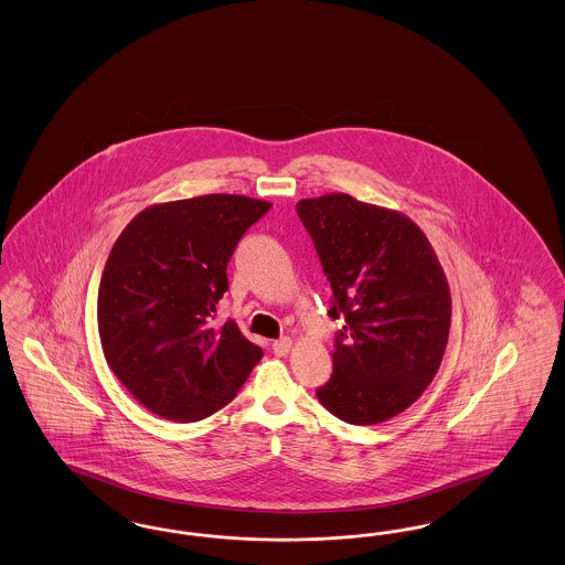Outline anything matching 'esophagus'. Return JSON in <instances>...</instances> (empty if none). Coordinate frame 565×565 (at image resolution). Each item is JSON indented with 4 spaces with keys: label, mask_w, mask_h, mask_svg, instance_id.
Instances as JSON below:
<instances>
[{
    "label": "esophagus",
    "mask_w": 565,
    "mask_h": 565,
    "mask_svg": "<svg viewBox=\"0 0 565 565\" xmlns=\"http://www.w3.org/2000/svg\"><path fill=\"white\" fill-rule=\"evenodd\" d=\"M290 347H292V340L290 339L275 340V342H273V353H275L277 358H284V355H288Z\"/></svg>",
    "instance_id": "obj_1"
}]
</instances>
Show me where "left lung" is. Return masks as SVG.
Wrapping results in <instances>:
<instances>
[{
  "label": "left lung",
  "instance_id": "left-lung-1",
  "mask_svg": "<svg viewBox=\"0 0 565 565\" xmlns=\"http://www.w3.org/2000/svg\"><path fill=\"white\" fill-rule=\"evenodd\" d=\"M296 212L344 319L334 372L317 399L349 425H376L412 406L435 379L450 334L448 279L407 216L347 193L300 200Z\"/></svg>",
  "mask_w": 565,
  "mask_h": 565
}]
</instances>
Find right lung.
Here are the masks:
<instances>
[{"instance_id":"obj_1","label":"right lung","mask_w":565,"mask_h":565,"mask_svg":"<svg viewBox=\"0 0 565 565\" xmlns=\"http://www.w3.org/2000/svg\"><path fill=\"white\" fill-rule=\"evenodd\" d=\"M271 203L202 195L142 210L117 237L98 288L109 367L136 399L174 423L225 407L263 349L233 319L214 328L226 265Z\"/></svg>"}]
</instances>
